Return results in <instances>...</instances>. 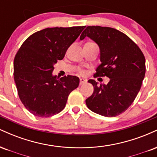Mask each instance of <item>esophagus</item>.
Returning a JSON list of instances; mask_svg holds the SVG:
<instances>
[{
    "mask_svg": "<svg viewBox=\"0 0 157 157\" xmlns=\"http://www.w3.org/2000/svg\"><path fill=\"white\" fill-rule=\"evenodd\" d=\"M86 82H87V80H86V79H84V78H80V85H83V84L86 83Z\"/></svg>",
    "mask_w": 157,
    "mask_h": 157,
    "instance_id": "esophagus-1",
    "label": "esophagus"
}]
</instances>
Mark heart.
Returning a JSON list of instances; mask_svg holds the SVG:
<instances>
[{
	"mask_svg": "<svg viewBox=\"0 0 157 157\" xmlns=\"http://www.w3.org/2000/svg\"><path fill=\"white\" fill-rule=\"evenodd\" d=\"M81 73H83V71H81Z\"/></svg>",
	"mask_w": 157,
	"mask_h": 157,
	"instance_id": "b5f03b06",
	"label": "heart"
}]
</instances>
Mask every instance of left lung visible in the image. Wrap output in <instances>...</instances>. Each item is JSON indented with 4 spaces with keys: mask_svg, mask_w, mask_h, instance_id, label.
<instances>
[{
    "mask_svg": "<svg viewBox=\"0 0 157 157\" xmlns=\"http://www.w3.org/2000/svg\"><path fill=\"white\" fill-rule=\"evenodd\" d=\"M94 41L100 50V62L95 76H106L108 84L94 80V92L86 100L93 112L111 117L128 109L141 88L145 75V59L140 48L122 32L102 26H87L80 35Z\"/></svg>",
    "mask_w": 157,
    "mask_h": 157,
    "instance_id": "left-lung-1",
    "label": "left lung"
}]
</instances>
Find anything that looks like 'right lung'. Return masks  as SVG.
Returning <instances> with one entry per match:
<instances>
[{
	"label": "right lung",
	"mask_w": 157,
	"mask_h": 157,
	"mask_svg": "<svg viewBox=\"0 0 157 157\" xmlns=\"http://www.w3.org/2000/svg\"><path fill=\"white\" fill-rule=\"evenodd\" d=\"M86 26L54 27L40 30L27 38L14 60V79L19 97L26 109L39 117L60 113L80 79L68 75L53 76L54 65Z\"/></svg>",
	"instance_id": "obj_1"
}]
</instances>
